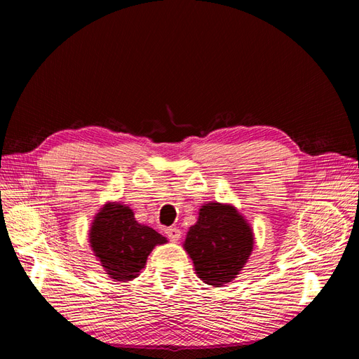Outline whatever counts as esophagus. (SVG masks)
I'll list each match as a JSON object with an SVG mask.
<instances>
[{"instance_id":"34e87169","label":"esophagus","mask_w":359,"mask_h":359,"mask_svg":"<svg viewBox=\"0 0 359 359\" xmlns=\"http://www.w3.org/2000/svg\"><path fill=\"white\" fill-rule=\"evenodd\" d=\"M165 232L169 236V240H172V241H178L181 238V231L178 229V227H169V229H166Z\"/></svg>"}]
</instances>
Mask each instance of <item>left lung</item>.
Listing matches in <instances>:
<instances>
[{
    "label": "left lung",
    "instance_id": "8db88e82",
    "mask_svg": "<svg viewBox=\"0 0 359 359\" xmlns=\"http://www.w3.org/2000/svg\"><path fill=\"white\" fill-rule=\"evenodd\" d=\"M252 224L231 203L208 202L187 232L182 247L203 283L222 287L241 273L252 256Z\"/></svg>",
    "mask_w": 359,
    "mask_h": 359
}]
</instances>
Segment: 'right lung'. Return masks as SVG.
<instances>
[{
    "mask_svg": "<svg viewBox=\"0 0 359 359\" xmlns=\"http://www.w3.org/2000/svg\"><path fill=\"white\" fill-rule=\"evenodd\" d=\"M90 245L106 274L115 281L136 278L156 245L168 240L153 227L140 224L133 210L121 202H106L94 215Z\"/></svg>",
    "mask_w": 359,
    "mask_h": 359,
    "instance_id": "add662e5",
    "label": "right lung"
}]
</instances>
